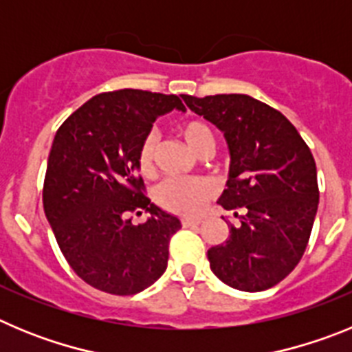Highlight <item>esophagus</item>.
Wrapping results in <instances>:
<instances>
[{
	"instance_id": "34e87169",
	"label": "esophagus",
	"mask_w": 352,
	"mask_h": 352,
	"mask_svg": "<svg viewBox=\"0 0 352 352\" xmlns=\"http://www.w3.org/2000/svg\"><path fill=\"white\" fill-rule=\"evenodd\" d=\"M201 222H203L201 219H183L182 220L183 227H197Z\"/></svg>"
}]
</instances>
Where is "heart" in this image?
Masks as SVG:
<instances>
[{
	"instance_id": "obj_1",
	"label": "heart",
	"mask_w": 352,
	"mask_h": 352,
	"mask_svg": "<svg viewBox=\"0 0 352 352\" xmlns=\"http://www.w3.org/2000/svg\"><path fill=\"white\" fill-rule=\"evenodd\" d=\"M178 132L199 155H208L214 144L213 132L199 120L178 123ZM138 167L141 174L151 176L155 170V139L146 135L138 149ZM214 195V186L204 178H167L155 188V203L162 210L179 217H197Z\"/></svg>"
}]
</instances>
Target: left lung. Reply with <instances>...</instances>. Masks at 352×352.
<instances>
[{"instance_id":"left-lung-1","label":"left lung","mask_w":352,"mask_h":352,"mask_svg":"<svg viewBox=\"0 0 352 352\" xmlns=\"http://www.w3.org/2000/svg\"><path fill=\"white\" fill-rule=\"evenodd\" d=\"M223 132L231 151L219 203L236 211L226 243L208 250L211 272L231 287L257 292L282 282L309 245L319 204L312 151L291 121L248 95H182ZM242 214H239V211Z\"/></svg>"}]
</instances>
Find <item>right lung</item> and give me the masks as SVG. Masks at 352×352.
Returning a JSON list of instances; mask_svg holds the SVG:
<instances>
[{
  "label": "right lung",
  "instance_id": "right-lung-1",
  "mask_svg": "<svg viewBox=\"0 0 352 352\" xmlns=\"http://www.w3.org/2000/svg\"><path fill=\"white\" fill-rule=\"evenodd\" d=\"M185 109L179 96L116 89L89 98L58 129L43 179V211L70 268L98 291L130 296L162 276L182 227L151 204L138 149L157 116ZM148 209V223L131 214Z\"/></svg>",
  "mask_w": 352,
  "mask_h": 352
}]
</instances>
